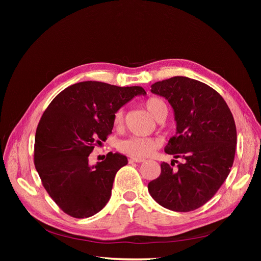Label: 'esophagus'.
<instances>
[{"mask_svg": "<svg viewBox=\"0 0 261 261\" xmlns=\"http://www.w3.org/2000/svg\"><path fill=\"white\" fill-rule=\"evenodd\" d=\"M129 161H130V162H136V163H141V162H145L146 160H145V159H143V158L130 156V158H129Z\"/></svg>", "mask_w": 261, "mask_h": 261, "instance_id": "34e87169", "label": "esophagus"}]
</instances>
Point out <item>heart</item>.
I'll use <instances>...</instances> for the list:
<instances>
[{
	"label": "heart",
	"mask_w": 261,
	"mask_h": 261,
	"mask_svg": "<svg viewBox=\"0 0 261 261\" xmlns=\"http://www.w3.org/2000/svg\"><path fill=\"white\" fill-rule=\"evenodd\" d=\"M149 113L155 120H158L163 114H168V107L165 102L160 98H149L145 103ZM123 122V111L118 110L114 115V124L121 125ZM159 146V141L154 138L141 137V136H130L127 139H124L120 143V149L123 152L132 156H148L153 153L156 147Z\"/></svg>",
	"instance_id": "obj_1"
}]
</instances>
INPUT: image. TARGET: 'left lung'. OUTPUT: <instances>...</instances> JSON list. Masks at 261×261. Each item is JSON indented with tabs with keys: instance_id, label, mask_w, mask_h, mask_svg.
I'll return each instance as SVG.
<instances>
[{
	"instance_id": "left-lung-1",
	"label": "left lung",
	"mask_w": 261,
	"mask_h": 261,
	"mask_svg": "<svg viewBox=\"0 0 261 261\" xmlns=\"http://www.w3.org/2000/svg\"><path fill=\"white\" fill-rule=\"evenodd\" d=\"M151 92L167 99L174 111L176 132L164 151L184 162L176 169V160L162 162L148 191L164 208L193 211L215 196L231 171L238 140L232 112L215 89L188 77L156 82Z\"/></svg>"
}]
</instances>
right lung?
I'll return each mask as SVG.
<instances>
[{
    "label": "right lung",
    "mask_w": 261,
    "mask_h": 261,
    "mask_svg": "<svg viewBox=\"0 0 261 261\" xmlns=\"http://www.w3.org/2000/svg\"><path fill=\"white\" fill-rule=\"evenodd\" d=\"M138 86L82 82L60 92L46 108L35 137V167L55 203L77 219L89 218L110 200L116 172L127 164L118 152L91 165L94 146L112 133L114 115L135 96Z\"/></svg>",
    "instance_id": "right-lung-1"
}]
</instances>
